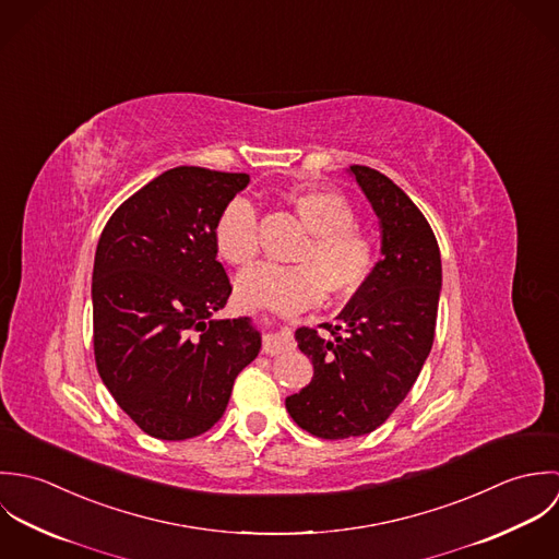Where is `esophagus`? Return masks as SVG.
Segmentation results:
<instances>
[{
  "label": "esophagus",
  "mask_w": 559,
  "mask_h": 559,
  "mask_svg": "<svg viewBox=\"0 0 559 559\" xmlns=\"http://www.w3.org/2000/svg\"><path fill=\"white\" fill-rule=\"evenodd\" d=\"M292 347V333L289 329H278V331H267L263 336V352L270 356L283 354L285 349Z\"/></svg>",
  "instance_id": "34e87169"
}]
</instances>
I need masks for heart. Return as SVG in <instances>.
<instances>
[{"label":"heart","mask_w":559,"mask_h":559,"mask_svg":"<svg viewBox=\"0 0 559 559\" xmlns=\"http://www.w3.org/2000/svg\"><path fill=\"white\" fill-rule=\"evenodd\" d=\"M283 199L309 228V239L296 254L298 265L257 263L237 276L235 292L246 307L296 313L320 305L326 292L349 296L373 272L376 243L360 230L345 197L331 190H287ZM259 218L250 201L237 197L214 223V243L230 265H246L259 252Z\"/></svg>","instance_id":"b5f03b06"}]
</instances>
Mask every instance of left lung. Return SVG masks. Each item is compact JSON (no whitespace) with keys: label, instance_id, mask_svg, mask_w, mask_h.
Wrapping results in <instances>:
<instances>
[{"label":"left lung","instance_id":"8db88e82","mask_svg":"<svg viewBox=\"0 0 559 559\" xmlns=\"http://www.w3.org/2000/svg\"><path fill=\"white\" fill-rule=\"evenodd\" d=\"M382 230V259L336 316L298 329L313 380L285 400L292 419L313 437L338 441L382 426L413 389L435 341L443 283L439 241L419 207L389 177L349 166Z\"/></svg>","mask_w":559,"mask_h":559}]
</instances>
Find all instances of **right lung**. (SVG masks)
I'll use <instances>...</instances> for the list:
<instances>
[{"label": "right lung", "instance_id": "right-lung-1", "mask_svg": "<svg viewBox=\"0 0 559 559\" xmlns=\"http://www.w3.org/2000/svg\"><path fill=\"white\" fill-rule=\"evenodd\" d=\"M246 173L177 166L129 197L106 224L93 270V341L116 404L153 439L186 441L226 411L257 358L250 318L214 320L230 296L214 223Z\"/></svg>", "mask_w": 559, "mask_h": 559}]
</instances>
